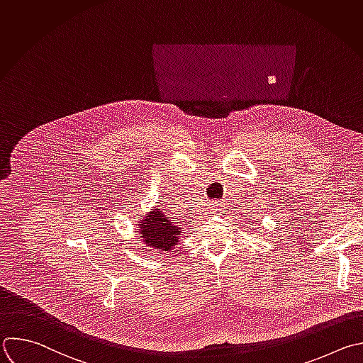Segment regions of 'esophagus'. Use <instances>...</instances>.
Here are the masks:
<instances>
[{
    "label": "esophagus",
    "mask_w": 363,
    "mask_h": 363,
    "mask_svg": "<svg viewBox=\"0 0 363 363\" xmlns=\"http://www.w3.org/2000/svg\"><path fill=\"white\" fill-rule=\"evenodd\" d=\"M211 205H212V211H215V212L222 211V203L220 202H212Z\"/></svg>",
    "instance_id": "1"
}]
</instances>
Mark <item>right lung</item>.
<instances>
[{
    "label": "right lung",
    "instance_id": "obj_1",
    "mask_svg": "<svg viewBox=\"0 0 363 363\" xmlns=\"http://www.w3.org/2000/svg\"><path fill=\"white\" fill-rule=\"evenodd\" d=\"M138 225L144 242L158 254L164 251L169 252L178 244L181 228L175 226L169 216L161 209H155L148 213L147 218Z\"/></svg>",
    "mask_w": 363,
    "mask_h": 363
}]
</instances>
